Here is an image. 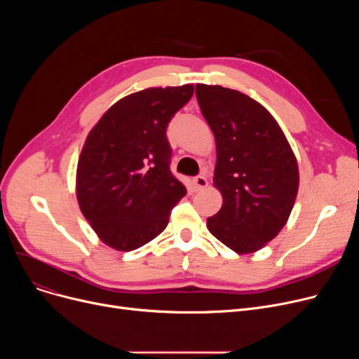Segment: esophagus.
I'll list each match as a JSON object with an SVG mask.
<instances>
[{"instance_id": "1", "label": "esophagus", "mask_w": 359, "mask_h": 359, "mask_svg": "<svg viewBox=\"0 0 359 359\" xmlns=\"http://www.w3.org/2000/svg\"><path fill=\"white\" fill-rule=\"evenodd\" d=\"M194 184H195L196 191H202V189H205L206 186H208V180H206L205 176H196L194 179Z\"/></svg>"}]
</instances>
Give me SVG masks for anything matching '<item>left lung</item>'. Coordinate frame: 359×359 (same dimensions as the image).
Returning <instances> with one entry per match:
<instances>
[{
	"mask_svg": "<svg viewBox=\"0 0 359 359\" xmlns=\"http://www.w3.org/2000/svg\"><path fill=\"white\" fill-rule=\"evenodd\" d=\"M196 99L215 137L214 186L222 195L206 227L236 253H255L290 218L299 184L297 158L268 109L244 93L196 84Z\"/></svg>",
	"mask_w": 359,
	"mask_h": 359,
	"instance_id": "left-lung-1",
	"label": "left lung"
}]
</instances>
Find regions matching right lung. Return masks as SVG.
Returning <instances> with one entry per match:
<instances>
[{
	"mask_svg": "<svg viewBox=\"0 0 359 359\" xmlns=\"http://www.w3.org/2000/svg\"><path fill=\"white\" fill-rule=\"evenodd\" d=\"M194 84L149 87L118 100L88 132L75 194L97 237L119 252L164 231L186 187L170 172L165 129L194 94Z\"/></svg>",
	"mask_w": 359,
	"mask_h": 359,
	"instance_id": "add662e5",
	"label": "right lung"
}]
</instances>
